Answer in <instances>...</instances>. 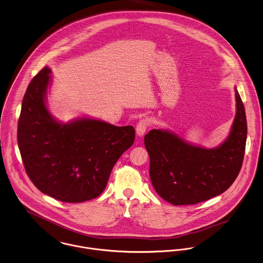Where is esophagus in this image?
I'll return each instance as SVG.
<instances>
[{
  "label": "esophagus",
  "mask_w": 263,
  "mask_h": 263,
  "mask_svg": "<svg viewBox=\"0 0 263 263\" xmlns=\"http://www.w3.org/2000/svg\"><path fill=\"white\" fill-rule=\"evenodd\" d=\"M149 126V121L147 119H141L137 126H136V133L138 136H143V134L145 133V131L147 130Z\"/></svg>",
  "instance_id": "esophagus-1"
}]
</instances>
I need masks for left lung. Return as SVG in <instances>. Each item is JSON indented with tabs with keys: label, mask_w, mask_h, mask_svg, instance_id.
Segmentation results:
<instances>
[{
	"label": "left lung",
	"mask_w": 263,
	"mask_h": 263,
	"mask_svg": "<svg viewBox=\"0 0 263 263\" xmlns=\"http://www.w3.org/2000/svg\"><path fill=\"white\" fill-rule=\"evenodd\" d=\"M236 91L237 112L227 140L216 148L191 145L177 135L153 129L144 137L149 175L158 195L174 205L196 204L215 197L234 183L242 167L247 121Z\"/></svg>",
	"instance_id": "1"
}]
</instances>
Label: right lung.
I'll return each mask as SVG.
<instances>
[{
  "mask_svg": "<svg viewBox=\"0 0 263 263\" xmlns=\"http://www.w3.org/2000/svg\"><path fill=\"white\" fill-rule=\"evenodd\" d=\"M51 69L29 83L18 121L17 140L25 171L34 186L57 200L78 203L98 197L112 166L134 143L132 126L100 120L57 122L46 105Z\"/></svg>",
  "mask_w": 263,
  "mask_h": 263,
  "instance_id": "add662e5",
  "label": "right lung"
}]
</instances>
